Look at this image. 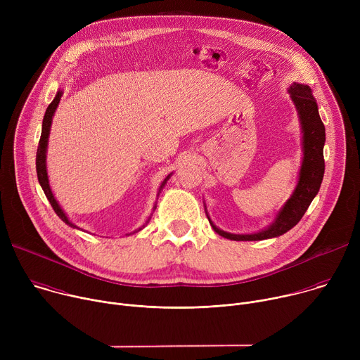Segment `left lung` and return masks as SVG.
<instances>
[{
    "instance_id": "left-lung-1",
    "label": "left lung",
    "mask_w": 360,
    "mask_h": 360,
    "mask_svg": "<svg viewBox=\"0 0 360 360\" xmlns=\"http://www.w3.org/2000/svg\"><path fill=\"white\" fill-rule=\"evenodd\" d=\"M288 91L297 110L300 128H302L303 160L299 171L297 185L292 196L283 205V208L278 212L272 225L256 233L235 235V233L225 232L217 228L207 214L214 231L226 239L262 240V239L276 238L286 233L302 219L306 210L309 208L311 202L319 192L323 174H325V160H323V145L326 139L325 125L319 117L316 99L312 95V91L309 86L295 82Z\"/></svg>"
}]
</instances>
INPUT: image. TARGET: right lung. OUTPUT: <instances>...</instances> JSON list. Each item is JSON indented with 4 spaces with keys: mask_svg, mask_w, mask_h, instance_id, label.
I'll list each match as a JSON object with an SVG mask.
<instances>
[{
    "mask_svg": "<svg viewBox=\"0 0 360 360\" xmlns=\"http://www.w3.org/2000/svg\"><path fill=\"white\" fill-rule=\"evenodd\" d=\"M61 96H63V91H58L57 92V95H56V98H54V101L51 102V104L48 105V108H46V111H45V115H44V121H42V131H41V138H39V142H38V149H37V160H35V165H37V176H38V182H39V185H41V188H42V191H44V193H45V196H46V199L49 200V203H51V207H53V210L56 211V214L67 224V225H70L71 228H77V229H79L78 226H75L70 219H68V217L65 215V212L61 210V207L58 205V202H57V199L54 198V195H53V191H51V188H49V182H48V174H46V146H48V136H49V131H51V122H53V117H54V112H56V110H57V107H58V104H60V99H61ZM169 176H171V174L164 179V182L161 184V186H160V191H158V196H160V193H161V191H162V188L165 186V184H167V181L169 179ZM157 207H153V210H155ZM150 219V217L148 218V221ZM146 221V222H148ZM138 231H141V228L138 229Z\"/></svg>",
    "mask_w": 360,
    "mask_h": 360,
    "instance_id": "1",
    "label": "right lung"
}]
</instances>
